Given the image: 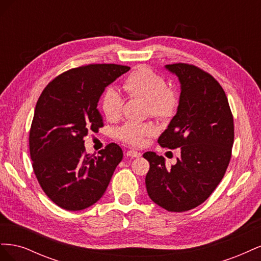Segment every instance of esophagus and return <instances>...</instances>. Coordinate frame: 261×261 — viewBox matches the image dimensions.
Wrapping results in <instances>:
<instances>
[{
	"label": "esophagus",
	"instance_id": "34e87169",
	"mask_svg": "<svg viewBox=\"0 0 261 261\" xmlns=\"http://www.w3.org/2000/svg\"><path fill=\"white\" fill-rule=\"evenodd\" d=\"M126 155L130 158H138L141 155V153L136 151V150H127V151H126Z\"/></svg>",
	"mask_w": 261,
	"mask_h": 261
}]
</instances>
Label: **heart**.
<instances>
[{
    "label": "heart",
    "mask_w": 261,
    "mask_h": 261,
    "mask_svg": "<svg viewBox=\"0 0 261 261\" xmlns=\"http://www.w3.org/2000/svg\"><path fill=\"white\" fill-rule=\"evenodd\" d=\"M123 88L128 96L147 101L149 112L160 121H168L177 112L180 103L179 92L169 87L167 80L154 70L141 66L125 78ZM124 99L115 88H107L102 93L100 106L102 113L110 122L120 120L123 111ZM155 134V127L150 123L127 122L118 129L117 135L124 143L140 147L146 138Z\"/></svg>",
    "instance_id": "b5f03b06"
}]
</instances>
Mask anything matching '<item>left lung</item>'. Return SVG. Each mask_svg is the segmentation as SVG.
Segmentation results:
<instances>
[{"instance_id":"1","label":"left lung","mask_w":261,"mask_h":261,"mask_svg":"<svg viewBox=\"0 0 261 261\" xmlns=\"http://www.w3.org/2000/svg\"><path fill=\"white\" fill-rule=\"evenodd\" d=\"M167 68L178 76L180 103L158 143L180 148V158L168 169L163 156L145 152L150 164L146 187L158 206L183 212L201 204L223 178L232 156L234 121L226 94L211 74L188 63Z\"/></svg>"}]
</instances>
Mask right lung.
Wrapping results in <instances>:
<instances>
[{
	"label": "right lung",
	"mask_w": 261,
	"mask_h": 261,
	"mask_svg": "<svg viewBox=\"0 0 261 261\" xmlns=\"http://www.w3.org/2000/svg\"><path fill=\"white\" fill-rule=\"evenodd\" d=\"M129 66L88 64L70 68L46 85L29 132L33 169L42 191L59 207L77 211L96 203L123 159L112 143L88 154L84 137L103 127L97 106L105 88Z\"/></svg>",
	"instance_id": "right-lung-1"
}]
</instances>
